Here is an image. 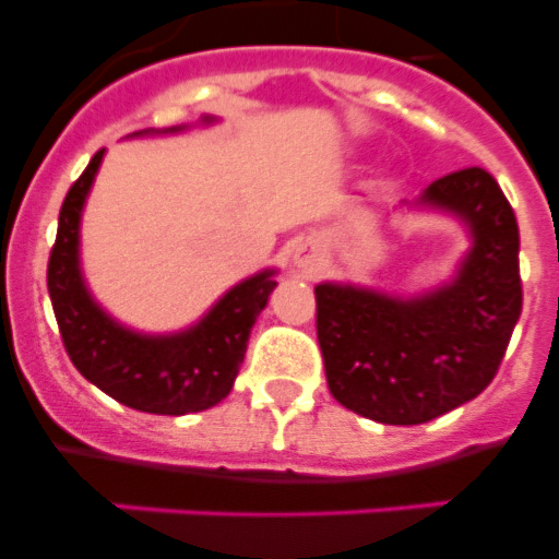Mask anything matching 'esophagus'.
<instances>
[{"mask_svg":"<svg viewBox=\"0 0 559 559\" xmlns=\"http://www.w3.org/2000/svg\"><path fill=\"white\" fill-rule=\"evenodd\" d=\"M294 263L305 271H313L316 265H319V249H316L313 243H299L296 246Z\"/></svg>","mask_w":559,"mask_h":559,"instance_id":"1","label":"esophagus"}]
</instances>
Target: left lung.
<instances>
[{"mask_svg": "<svg viewBox=\"0 0 559 559\" xmlns=\"http://www.w3.org/2000/svg\"><path fill=\"white\" fill-rule=\"evenodd\" d=\"M421 204L471 229L468 258L452 283L424 296L355 285L316 288V332L326 385L343 404L380 424H427L490 385L521 316L519 222L485 168L435 179Z\"/></svg>", "mask_w": 559, "mask_h": 559, "instance_id": "obj_1", "label": "left lung"}]
</instances>
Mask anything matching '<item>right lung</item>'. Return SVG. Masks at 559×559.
Returning <instances> with one entry per match:
<instances>
[{
  "label": "right lung",
  "mask_w": 559,
  "mask_h": 559,
  "mask_svg": "<svg viewBox=\"0 0 559 559\" xmlns=\"http://www.w3.org/2000/svg\"><path fill=\"white\" fill-rule=\"evenodd\" d=\"M105 150L69 188L60 207L46 285L60 337L76 371L141 413L186 416L222 402L238 377L246 341L269 301L274 271H260L222 296L197 326L177 335H138L91 299L80 271V213Z\"/></svg>",
  "instance_id": "right-lung-1"
}]
</instances>
